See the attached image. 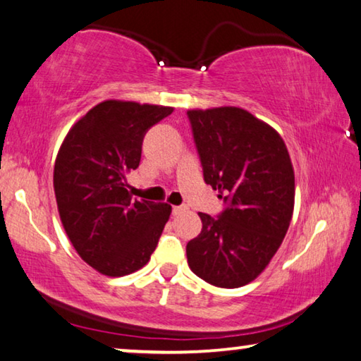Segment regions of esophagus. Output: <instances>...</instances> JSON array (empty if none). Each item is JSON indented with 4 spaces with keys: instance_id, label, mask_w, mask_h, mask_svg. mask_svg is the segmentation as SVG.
<instances>
[{
    "instance_id": "1",
    "label": "esophagus",
    "mask_w": 361,
    "mask_h": 361,
    "mask_svg": "<svg viewBox=\"0 0 361 361\" xmlns=\"http://www.w3.org/2000/svg\"><path fill=\"white\" fill-rule=\"evenodd\" d=\"M182 211H185V206H173V214H174V216L180 214Z\"/></svg>"
}]
</instances>
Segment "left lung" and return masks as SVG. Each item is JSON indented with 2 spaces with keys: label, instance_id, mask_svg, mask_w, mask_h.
<instances>
[{
  "label": "left lung",
  "instance_id": "8db88e82",
  "mask_svg": "<svg viewBox=\"0 0 361 361\" xmlns=\"http://www.w3.org/2000/svg\"><path fill=\"white\" fill-rule=\"evenodd\" d=\"M204 182L224 200L217 217L187 243L188 267L219 288L257 279L279 251L294 209V171L285 142L238 107L188 110Z\"/></svg>",
  "mask_w": 361,
  "mask_h": 361
}]
</instances>
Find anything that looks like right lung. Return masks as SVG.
I'll list each match as a JSON object with an SVG mask.
<instances>
[{"instance_id": "obj_1", "label": "right lung", "mask_w": 361, "mask_h": 361, "mask_svg": "<svg viewBox=\"0 0 361 361\" xmlns=\"http://www.w3.org/2000/svg\"><path fill=\"white\" fill-rule=\"evenodd\" d=\"M173 107L105 100L80 118L54 164L62 226L86 264L125 276L149 262L171 214L166 203L133 200L126 174L137 169L145 133Z\"/></svg>"}]
</instances>
